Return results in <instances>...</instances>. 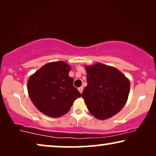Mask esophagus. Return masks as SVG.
<instances>
[{"instance_id": "obj_1", "label": "esophagus", "mask_w": 156, "mask_h": 156, "mask_svg": "<svg viewBox=\"0 0 156 156\" xmlns=\"http://www.w3.org/2000/svg\"><path fill=\"white\" fill-rule=\"evenodd\" d=\"M78 90L80 91V92L82 94V91H83V90H84V87H79L78 88Z\"/></svg>"}]
</instances>
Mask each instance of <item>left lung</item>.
Instances as JSON below:
<instances>
[{
  "label": "left lung",
  "mask_w": 156,
  "mask_h": 156,
  "mask_svg": "<svg viewBox=\"0 0 156 156\" xmlns=\"http://www.w3.org/2000/svg\"><path fill=\"white\" fill-rule=\"evenodd\" d=\"M84 67L87 86L83 91L82 98L89 112L100 120L118 114L129 97V79L116 67L100 62Z\"/></svg>",
  "instance_id": "1"
}]
</instances>
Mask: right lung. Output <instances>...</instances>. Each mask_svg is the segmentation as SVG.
Masks as SVG:
<instances>
[{
  "label": "right lung",
  "instance_id": "obj_1",
  "mask_svg": "<svg viewBox=\"0 0 156 156\" xmlns=\"http://www.w3.org/2000/svg\"><path fill=\"white\" fill-rule=\"evenodd\" d=\"M71 66L63 61L47 63L32 74L27 80L30 100L40 112L53 118L69 112L74 100L81 94L73 86L69 76Z\"/></svg>",
  "mask_w": 156,
  "mask_h": 156
}]
</instances>
